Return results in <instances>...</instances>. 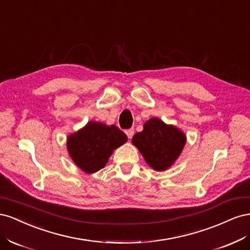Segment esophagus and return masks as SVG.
Returning a JSON list of instances; mask_svg holds the SVG:
<instances>
[{"label":"esophagus","mask_w":250,"mask_h":250,"mask_svg":"<svg viewBox=\"0 0 250 250\" xmlns=\"http://www.w3.org/2000/svg\"><path fill=\"white\" fill-rule=\"evenodd\" d=\"M125 133L127 134L128 139H131V138L133 137V133H134L133 128H130V129H127V130H125Z\"/></svg>","instance_id":"obj_1"}]
</instances>
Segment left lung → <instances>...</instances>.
I'll use <instances>...</instances> for the list:
<instances>
[{
	"mask_svg": "<svg viewBox=\"0 0 250 250\" xmlns=\"http://www.w3.org/2000/svg\"><path fill=\"white\" fill-rule=\"evenodd\" d=\"M145 161L156 171L168 169L175 162L186 144V135L176 127L166 125L156 118L144 125L141 132L132 138Z\"/></svg>",
	"mask_w": 250,
	"mask_h": 250,
	"instance_id": "8db88e82",
	"label": "left lung"
}]
</instances>
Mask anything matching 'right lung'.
Here are the masks:
<instances>
[{
  "mask_svg": "<svg viewBox=\"0 0 250 250\" xmlns=\"http://www.w3.org/2000/svg\"><path fill=\"white\" fill-rule=\"evenodd\" d=\"M127 141L126 134L115 125L89 122L67 139V150L74 163L86 173H95L108 162L113 149Z\"/></svg>",
  "mask_w": 250,
  "mask_h": 250,
  "instance_id": "add662e5",
  "label": "right lung"
}]
</instances>
